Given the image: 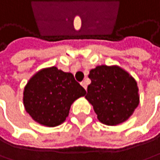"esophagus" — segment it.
<instances>
[{"label": "esophagus", "mask_w": 160, "mask_h": 160, "mask_svg": "<svg viewBox=\"0 0 160 160\" xmlns=\"http://www.w3.org/2000/svg\"><path fill=\"white\" fill-rule=\"evenodd\" d=\"M81 84H82V87H83V88H84L85 90L87 89V83H86L85 82H82Z\"/></svg>", "instance_id": "esophagus-1"}]
</instances>
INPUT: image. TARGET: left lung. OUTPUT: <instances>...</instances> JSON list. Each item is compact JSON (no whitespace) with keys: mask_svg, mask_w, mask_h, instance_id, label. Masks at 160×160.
Returning a JSON list of instances; mask_svg holds the SVG:
<instances>
[{"mask_svg":"<svg viewBox=\"0 0 160 160\" xmlns=\"http://www.w3.org/2000/svg\"><path fill=\"white\" fill-rule=\"evenodd\" d=\"M85 98L92 104L98 119L107 126L127 121L140 103L134 78L118 65H98L89 74Z\"/></svg>","mask_w":160,"mask_h":160,"instance_id":"left-lung-1","label":"left lung"}]
</instances>
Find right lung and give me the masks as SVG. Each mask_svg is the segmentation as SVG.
<instances>
[{"instance_id": "right-lung-1", "label": "right lung", "mask_w": 160, "mask_h": 160, "mask_svg": "<svg viewBox=\"0 0 160 160\" xmlns=\"http://www.w3.org/2000/svg\"><path fill=\"white\" fill-rule=\"evenodd\" d=\"M85 94L71 73L51 66L30 78L24 88L23 104L36 123L53 128L65 121L72 103Z\"/></svg>"}]
</instances>
